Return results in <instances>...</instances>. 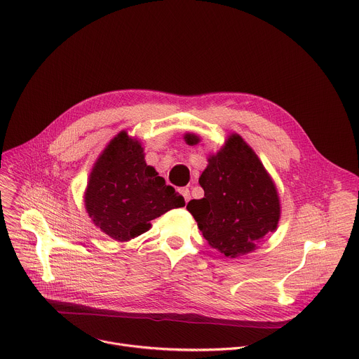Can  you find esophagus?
I'll use <instances>...</instances> for the list:
<instances>
[{
	"mask_svg": "<svg viewBox=\"0 0 359 359\" xmlns=\"http://www.w3.org/2000/svg\"><path fill=\"white\" fill-rule=\"evenodd\" d=\"M180 194L183 196L184 201L189 203V200H190V190L187 187H183V189H180Z\"/></svg>",
	"mask_w": 359,
	"mask_h": 359,
	"instance_id": "esophagus-1",
	"label": "esophagus"
}]
</instances>
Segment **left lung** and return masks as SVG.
<instances>
[{
	"label": "left lung",
	"instance_id": "8db88e82",
	"mask_svg": "<svg viewBox=\"0 0 359 359\" xmlns=\"http://www.w3.org/2000/svg\"><path fill=\"white\" fill-rule=\"evenodd\" d=\"M184 140L189 145L200 142L196 134H186ZM198 183L204 197L189 201L187 210L210 246L225 257L253 252L277 229L281 207L276 184L241 135H229L208 158Z\"/></svg>",
	"mask_w": 359,
	"mask_h": 359
}]
</instances>
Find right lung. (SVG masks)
<instances>
[{"label":"right lung","mask_w":359,"mask_h":359,"mask_svg":"<svg viewBox=\"0 0 359 359\" xmlns=\"http://www.w3.org/2000/svg\"><path fill=\"white\" fill-rule=\"evenodd\" d=\"M184 198L148 166L141 144L118 133L95 162L85 191V208L93 224L117 242L131 241L151 221L184 207Z\"/></svg>","instance_id":"add662e5"}]
</instances>
